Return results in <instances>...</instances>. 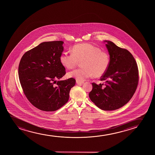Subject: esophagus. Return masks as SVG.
I'll return each mask as SVG.
<instances>
[{
	"mask_svg": "<svg viewBox=\"0 0 155 155\" xmlns=\"http://www.w3.org/2000/svg\"><path fill=\"white\" fill-rule=\"evenodd\" d=\"M76 83L77 85H82L84 84V82L83 81H78V80H77L76 81Z\"/></svg>",
	"mask_w": 155,
	"mask_h": 155,
	"instance_id": "esophagus-1",
	"label": "esophagus"
}]
</instances>
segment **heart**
I'll list each match as a JSON object with an SVG mask.
<instances>
[{
  "label": "heart",
  "instance_id": "b5f03b06",
  "mask_svg": "<svg viewBox=\"0 0 155 155\" xmlns=\"http://www.w3.org/2000/svg\"><path fill=\"white\" fill-rule=\"evenodd\" d=\"M81 60L82 67L69 72L68 76L79 81H85L93 76L100 77L108 70L110 64L107 52L89 43L74 45L71 53L63 52L60 57V62L69 69L74 68Z\"/></svg>",
  "mask_w": 155,
  "mask_h": 155
}]
</instances>
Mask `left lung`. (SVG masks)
Masks as SVG:
<instances>
[{"instance_id": "8db88e82", "label": "left lung", "mask_w": 155, "mask_h": 155, "mask_svg": "<svg viewBox=\"0 0 155 155\" xmlns=\"http://www.w3.org/2000/svg\"><path fill=\"white\" fill-rule=\"evenodd\" d=\"M104 42H107L110 64L101 78L104 83H92L89 97L102 110H115L127 104L135 93L139 81L138 66L128 50L110 41Z\"/></svg>"}]
</instances>
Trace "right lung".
<instances>
[{"label":"right lung","instance_id":"add662e5","mask_svg":"<svg viewBox=\"0 0 155 155\" xmlns=\"http://www.w3.org/2000/svg\"><path fill=\"white\" fill-rule=\"evenodd\" d=\"M61 41L45 42L27 51L18 66V76L24 93L40 110H57L67 103L76 80L58 81L66 74L60 61L64 51Z\"/></svg>","mask_w":155,"mask_h":155}]
</instances>
